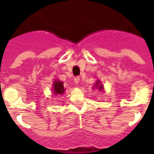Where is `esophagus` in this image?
Returning a JSON list of instances; mask_svg holds the SVG:
<instances>
[{
  "instance_id": "34e87169",
  "label": "esophagus",
  "mask_w": 154,
  "mask_h": 154,
  "mask_svg": "<svg viewBox=\"0 0 154 154\" xmlns=\"http://www.w3.org/2000/svg\"><path fill=\"white\" fill-rule=\"evenodd\" d=\"M74 83H76V84H77V83L80 82V77L79 76H77V77H74Z\"/></svg>"
}]
</instances>
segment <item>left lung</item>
Masks as SVG:
<instances>
[{
    "mask_svg": "<svg viewBox=\"0 0 154 154\" xmlns=\"http://www.w3.org/2000/svg\"><path fill=\"white\" fill-rule=\"evenodd\" d=\"M94 86H95L96 88H98L100 91L102 90V88H103V86H102V85H100V81L96 82V83L94 84Z\"/></svg>",
    "mask_w": 154,
    "mask_h": 154,
    "instance_id": "obj_1",
    "label": "left lung"
}]
</instances>
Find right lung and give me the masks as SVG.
Listing matches in <instances>:
<instances>
[{
	"label": "right lung",
	"mask_w": 154,
	"mask_h": 154,
	"mask_svg": "<svg viewBox=\"0 0 154 154\" xmlns=\"http://www.w3.org/2000/svg\"><path fill=\"white\" fill-rule=\"evenodd\" d=\"M54 93L55 94H63L65 89L63 83L60 81H55L54 83Z\"/></svg>",
	"instance_id": "1"
}]
</instances>
